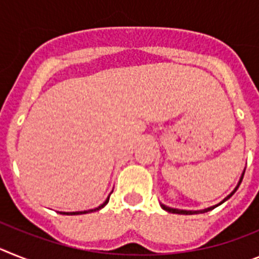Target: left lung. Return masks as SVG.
<instances>
[{
	"label": "left lung",
	"mask_w": 259,
	"mask_h": 259,
	"mask_svg": "<svg viewBox=\"0 0 259 259\" xmlns=\"http://www.w3.org/2000/svg\"><path fill=\"white\" fill-rule=\"evenodd\" d=\"M244 173H245V170H244V172H242V175H241V179H240V181H238V184H237V186H236V188H235V190H233V192L231 193V194H229V195H227V197L224 198L223 201L220 202V203L215 204V206H211V207H208V208H204V210H198V211L179 210V208H172V207H168V206H165V204H163V203H161L160 206H161V207L164 208V210H165V211H168V212H172V213H181V215H193V213H203V212H207V211H211V210H213V208H215V207H218V206H219V204L224 203V202H226L227 199H229V198H231V197H232L233 194H235V192H236V190H237V189H238V186H240V184H241V181H242V177H244Z\"/></svg>",
	"instance_id": "obj_1"
}]
</instances>
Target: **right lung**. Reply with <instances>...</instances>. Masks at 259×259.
I'll return each instance as SVG.
<instances>
[{"label": "right lung", "instance_id": "right-lung-1", "mask_svg": "<svg viewBox=\"0 0 259 259\" xmlns=\"http://www.w3.org/2000/svg\"><path fill=\"white\" fill-rule=\"evenodd\" d=\"M109 195H111V194H109ZM109 195H108V198H107V199H105L104 203L100 204L99 207L92 208V210H87V211H75V212H60V213H66V215H80V213H89V212H92V211H98V210H100V208L104 207L105 204L108 203V201H109Z\"/></svg>", "mask_w": 259, "mask_h": 259}]
</instances>
